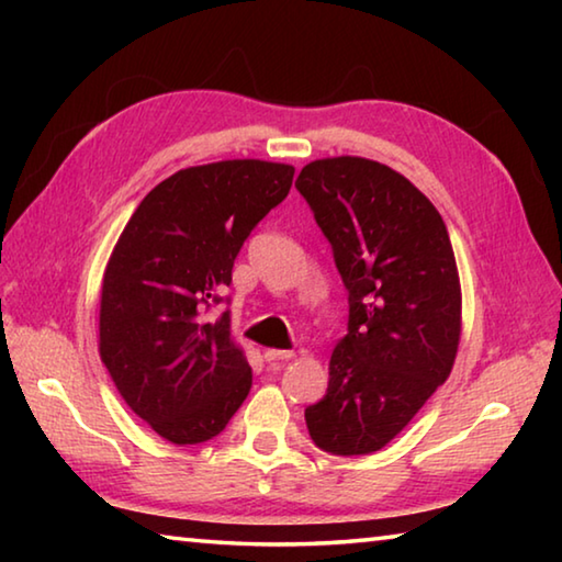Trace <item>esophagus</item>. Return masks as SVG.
Returning <instances> with one entry per match:
<instances>
[{
    "label": "esophagus",
    "instance_id": "1",
    "mask_svg": "<svg viewBox=\"0 0 562 562\" xmlns=\"http://www.w3.org/2000/svg\"><path fill=\"white\" fill-rule=\"evenodd\" d=\"M265 359H268V361H290V359H294V351L270 347V349H265Z\"/></svg>",
    "mask_w": 562,
    "mask_h": 562
}]
</instances>
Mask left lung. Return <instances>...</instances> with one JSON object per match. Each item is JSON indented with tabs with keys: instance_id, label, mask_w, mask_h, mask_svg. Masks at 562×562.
Returning a JSON list of instances; mask_svg holds the SVG:
<instances>
[{
	"instance_id": "left-lung-1",
	"label": "left lung",
	"mask_w": 562,
	"mask_h": 562,
	"mask_svg": "<svg viewBox=\"0 0 562 562\" xmlns=\"http://www.w3.org/2000/svg\"><path fill=\"white\" fill-rule=\"evenodd\" d=\"M294 186L349 292V331L331 351L327 394L304 408V422L319 449L374 453L453 369L461 280L449 231L412 180L376 160H312Z\"/></svg>"
}]
</instances>
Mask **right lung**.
Returning a JSON list of instances; mask_svg holds the SVG:
<instances>
[{
	"label": "right lung",
	"instance_id": "obj_1",
	"mask_svg": "<svg viewBox=\"0 0 562 562\" xmlns=\"http://www.w3.org/2000/svg\"><path fill=\"white\" fill-rule=\"evenodd\" d=\"M292 176V166L258 158L183 168L150 190L113 245L99 355L131 412L170 443L213 439L250 394L231 315L205 322V307Z\"/></svg>",
	"mask_w": 562,
	"mask_h": 562
}]
</instances>
